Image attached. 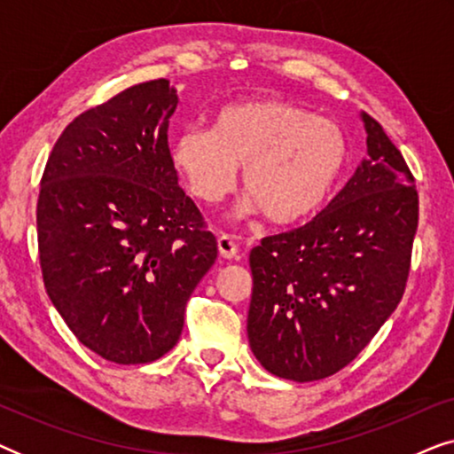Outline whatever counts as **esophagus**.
<instances>
[{
  "instance_id": "obj_1",
  "label": "esophagus",
  "mask_w": 454,
  "mask_h": 454,
  "mask_svg": "<svg viewBox=\"0 0 454 454\" xmlns=\"http://www.w3.org/2000/svg\"><path fill=\"white\" fill-rule=\"evenodd\" d=\"M216 244H219V254L223 258L231 260V258L238 256V244H235V239L231 238V235H227V233L219 235Z\"/></svg>"
}]
</instances>
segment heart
Wrapping results in <instances>:
<instances>
[{
	"instance_id": "b5f03b06",
	"label": "heart",
	"mask_w": 454,
	"mask_h": 454,
	"mask_svg": "<svg viewBox=\"0 0 454 454\" xmlns=\"http://www.w3.org/2000/svg\"><path fill=\"white\" fill-rule=\"evenodd\" d=\"M169 159L190 194L216 204L233 190L238 167L246 210L272 225H297L331 200L349 142L339 123L300 105L258 98L216 111L213 128L190 126L171 138Z\"/></svg>"
}]
</instances>
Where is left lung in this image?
<instances>
[{
    "mask_svg": "<svg viewBox=\"0 0 454 454\" xmlns=\"http://www.w3.org/2000/svg\"><path fill=\"white\" fill-rule=\"evenodd\" d=\"M368 159L303 227L250 252L247 339L270 374L312 382L337 374L399 306L411 266L415 179L380 123L362 114Z\"/></svg>",
    "mask_w": 454,
    "mask_h": 454,
    "instance_id": "1",
    "label": "left lung"
}]
</instances>
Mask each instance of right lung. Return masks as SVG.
Instances as JSON below:
<instances>
[{"instance_id": "1", "label": "right lung", "mask_w": 454, "mask_h": 454, "mask_svg": "<svg viewBox=\"0 0 454 454\" xmlns=\"http://www.w3.org/2000/svg\"><path fill=\"white\" fill-rule=\"evenodd\" d=\"M177 90L129 86L80 114L49 154L36 233L49 300L107 362L165 356L185 303L216 260V239L177 184L167 145Z\"/></svg>"}]
</instances>
